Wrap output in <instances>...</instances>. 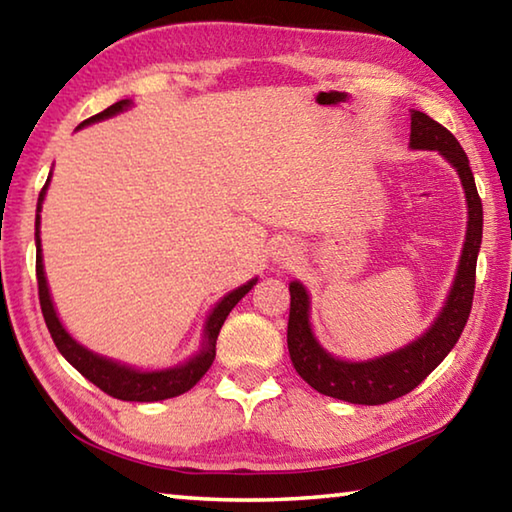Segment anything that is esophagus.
Returning a JSON list of instances; mask_svg holds the SVG:
<instances>
[{
  "mask_svg": "<svg viewBox=\"0 0 512 512\" xmlns=\"http://www.w3.org/2000/svg\"><path fill=\"white\" fill-rule=\"evenodd\" d=\"M271 259L275 266L280 268H289V266H296L298 264V248L289 244V241H277Z\"/></svg>",
  "mask_w": 512,
  "mask_h": 512,
  "instance_id": "esophagus-1",
  "label": "esophagus"
}]
</instances>
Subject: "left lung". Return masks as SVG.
<instances>
[{
	"label": "left lung",
	"instance_id": "obj_1",
	"mask_svg": "<svg viewBox=\"0 0 512 512\" xmlns=\"http://www.w3.org/2000/svg\"><path fill=\"white\" fill-rule=\"evenodd\" d=\"M409 149L438 151L461 178L467 203V230L454 282L438 316L418 339L379 357L350 361L334 357L320 345L311 327L309 291L300 280H293L289 284L291 311L287 329L291 363L311 388L334 400L375 406L411 393L452 352L470 316L476 257H479L483 237V207L474 185L470 160L456 137L420 110H411Z\"/></svg>",
	"mask_w": 512,
	"mask_h": 512
}]
</instances>
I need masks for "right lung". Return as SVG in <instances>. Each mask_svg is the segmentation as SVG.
I'll return each mask as SVG.
<instances>
[{"instance_id":"1","label":"right lung","mask_w":512,"mask_h":512,"mask_svg":"<svg viewBox=\"0 0 512 512\" xmlns=\"http://www.w3.org/2000/svg\"><path fill=\"white\" fill-rule=\"evenodd\" d=\"M131 108H133V99H121L117 103H112L110 108L99 112V115L81 121V124L76 126V131H81L85 126L97 124V121L115 117L119 112L131 110ZM49 183H51V171L47 176L45 187H42V192L38 196V207H36V275H38V296H40L42 316H45L47 329L51 339L56 343L58 352L63 354V357L72 363V366L79 370L85 379H90L94 386H99L103 393L117 397V400L160 402V400H169V397H178L187 393L189 388H194L196 381L210 370L212 361L216 357V339H219L221 325L225 323V318H228L230 311L235 309L237 302L255 287L257 277L248 280L246 284H241L237 289H232L230 293H225V296L216 302L203 323L201 345H198V350L192 354V357H187L183 363H176V366H169V368L144 370V368L128 366V363H121L117 359L103 357V354L85 348L83 343L76 341L74 336L67 332V327L58 316L54 300H51L45 262H42V241H40V212H42V203H45Z\"/></svg>"}]
</instances>
